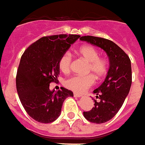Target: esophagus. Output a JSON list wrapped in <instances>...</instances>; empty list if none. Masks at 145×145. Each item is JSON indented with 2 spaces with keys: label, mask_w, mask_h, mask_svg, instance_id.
<instances>
[{
  "label": "esophagus",
  "mask_w": 145,
  "mask_h": 145,
  "mask_svg": "<svg viewBox=\"0 0 145 145\" xmlns=\"http://www.w3.org/2000/svg\"><path fill=\"white\" fill-rule=\"evenodd\" d=\"M74 97H78V98H79V97H83L82 94H80V93H74Z\"/></svg>",
  "instance_id": "obj_1"
}]
</instances>
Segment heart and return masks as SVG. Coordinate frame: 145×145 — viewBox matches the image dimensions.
<instances>
[{
    "instance_id": "b5f03b06",
    "label": "heart",
    "mask_w": 145,
    "mask_h": 145,
    "mask_svg": "<svg viewBox=\"0 0 145 145\" xmlns=\"http://www.w3.org/2000/svg\"><path fill=\"white\" fill-rule=\"evenodd\" d=\"M81 58L88 62L87 72L91 73L97 79H101L107 71L106 60L99 57V52L93 46H84L77 52ZM59 68L65 74L70 72L72 65V55L70 52L64 53L59 60ZM94 84V77L92 75L73 76L65 81V86L69 90L77 93H81L88 90Z\"/></svg>"
}]
</instances>
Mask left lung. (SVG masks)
Masks as SVG:
<instances>
[{"instance_id": "left-lung-1", "label": "left lung", "mask_w": 145, "mask_h": 145, "mask_svg": "<svg viewBox=\"0 0 145 145\" xmlns=\"http://www.w3.org/2000/svg\"><path fill=\"white\" fill-rule=\"evenodd\" d=\"M106 52L109 59V68L106 79L98 88L93 90L96 97L94 107L84 116L90 122L101 124L116 116L128 96L131 85V66L127 54L116 43L106 39L91 36L80 39Z\"/></svg>"}]
</instances>
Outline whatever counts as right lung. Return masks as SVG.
<instances>
[{"instance_id":"obj_1","label":"right lung","mask_w":145,"mask_h":145,"mask_svg":"<svg viewBox=\"0 0 145 145\" xmlns=\"http://www.w3.org/2000/svg\"><path fill=\"white\" fill-rule=\"evenodd\" d=\"M80 37L64 34L45 36L22 55L16 73V90L26 112L36 121L50 123L56 120L65 99L74 96L72 91L64 87L51 90L49 84L58 81L61 55Z\"/></svg>"}]
</instances>
